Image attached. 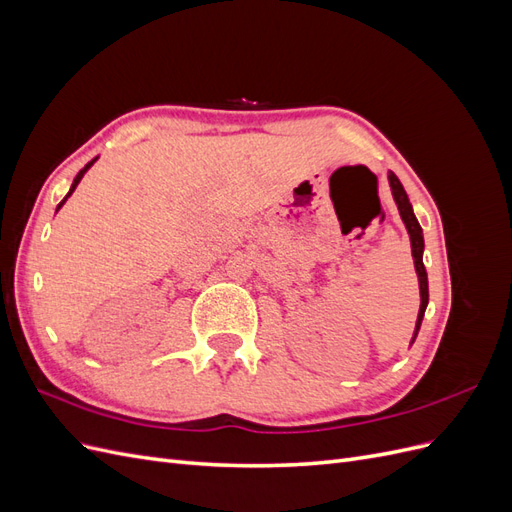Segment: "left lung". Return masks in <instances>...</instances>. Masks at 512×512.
<instances>
[{
  "instance_id": "8db88e82",
  "label": "left lung",
  "mask_w": 512,
  "mask_h": 512,
  "mask_svg": "<svg viewBox=\"0 0 512 512\" xmlns=\"http://www.w3.org/2000/svg\"><path fill=\"white\" fill-rule=\"evenodd\" d=\"M389 183H391V190H393V198L397 203L399 215L401 220H404L406 228H408V235H410V243H412V256H414V267H416V275H418V288H421V309H418V320H416V331L414 337L421 329V322L425 316V307L429 301V286H427V271L423 265V250H425V241H423V228L418 226L416 218H414V211L412 205L408 200V194L404 190V185L397 179L395 173H389Z\"/></svg>"
}]
</instances>
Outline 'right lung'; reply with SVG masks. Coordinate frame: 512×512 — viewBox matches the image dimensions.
Wrapping results in <instances>:
<instances>
[{
    "label": "right lung",
    "mask_w": 512,
    "mask_h": 512,
    "mask_svg": "<svg viewBox=\"0 0 512 512\" xmlns=\"http://www.w3.org/2000/svg\"><path fill=\"white\" fill-rule=\"evenodd\" d=\"M96 160H98V158H94V160H91V162H87V164H85V168H81V170H79V175H76V177H74V181H72V188H70V192H68V194H66V198H64V200H61V203H59V207H61V205H64V203H66V200H68V196H70V194H72V192H74V190H76V185H79V181H81V179H83V175H85V173H87V170H89V166H91V164H94V162H96ZM59 207H57V209H59Z\"/></svg>",
    "instance_id": "add662e5"
}]
</instances>
